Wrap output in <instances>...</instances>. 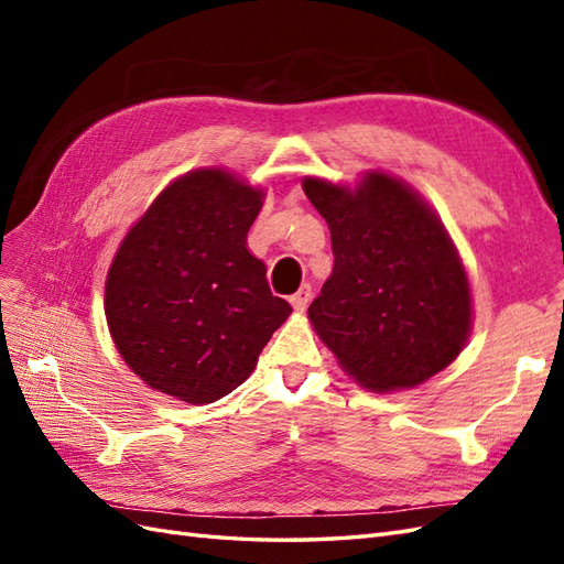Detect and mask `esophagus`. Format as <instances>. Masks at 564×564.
<instances>
[{
	"mask_svg": "<svg viewBox=\"0 0 564 564\" xmlns=\"http://www.w3.org/2000/svg\"><path fill=\"white\" fill-rule=\"evenodd\" d=\"M311 296H313V289H311V284H301L299 292L289 296V303L294 305V311H296V313H303L305 308H308Z\"/></svg>",
	"mask_w": 564,
	"mask_h": 564,
	"instance_id": "esophagus-1",
	"label": "esophagus"
}]
</instances>
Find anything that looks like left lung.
<instances>
[{
  "label": "left lung",
  "instance_id": "obj_1",
  "mask_svg": "<svg viewBox=\"0 0 564 564\" xmlns=\"http://www.w3.org/2000/svg\"><path fill=\"white\" fill-rule=\"evenodd\" d=\"M303 193L327 220L334 270L308 319L348 377L373 392L449 367L473 327L466 265L412 185L369 169L355 187L319 176Z\"/></svg>",
  "mask_w": 564,
  "mask_h": 564
}]
</instances>
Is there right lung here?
I'll list each match as a JSON object with an SVG mask.
<instances>
[{
  "label": "right lung",
  "instance_id": "obj_1",
  "mask_svg": "<svg viewBox=\"0 0 564 564\" xmlns=\"http://www.w3.org/2000/svg\"><path fill=\"white\" fill-rule=\"evenodd\" d=\"M263 187L224 166L178 176L117 247L106 319L127 367L187 404L226 398L292 315L247 249Z\"/></svg>",
  "mask_w": 564,
  "mask_h": 564
}]
</instances>
